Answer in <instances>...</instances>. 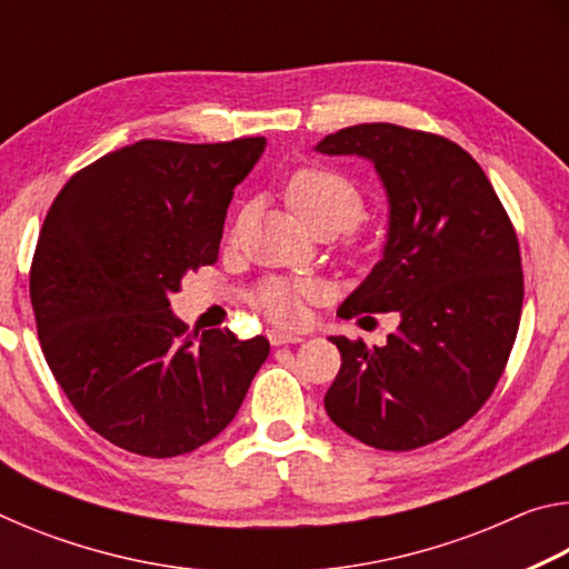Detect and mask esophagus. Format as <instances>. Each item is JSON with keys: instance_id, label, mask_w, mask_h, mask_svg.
I'll return each mask as SVG.
<instances>
[{"instance_id": "obj_1", "label": "esophagus", "mask_w": 569, "mask_h": 569, "mask_svg": "<svg viewBox=\"0 0 569 569\" xmlns=\"http://www.w3.org/2000/svg\"><path fill=\"white\" fill-rule=\"evenodd\" d=\"M303 336L301 333H283V331H273L271 333V343L273 346H288V343H301Z\"/></svg>"}]
</instances>
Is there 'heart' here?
<instances>
[{
	"label": "heart",
	"mask_w": 569,
	"mask_h": 569,
	"mask_svg": "<svg viewBox=\"0 0 569 569\" xmlns=\"http://www.w3.org/2000/svg\"><path fill=\"white\" fill-rule=\"evenodd\" d=\"M286 203L311 233H343L363 216V192L339 170L301 168L286 182ZM313 296V283L266 281L256 288L253 301L276 323H296L301 301Z\"/></svg>",
	"instance_id": "heart-1"
}]
</instances>
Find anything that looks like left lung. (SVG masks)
<instances>
[{"instance_id": "8db88e82", "label": "left lung", "mask_w": 569, "mask_h": 569, "mask_svg": "<svg viewBox=\"0 0 569 569\" xmlns=\"http://www.w3.org/2000/svg\"><path fill=\"white\" fill-rule=\"evenodd\" d=\"M373 162L389 200L381 261L339 313H399L383 346L331 336L341 369L323 407L363 445L409 451L451 435L502 377L522 316V258L477 160L439 134L366 122L316 146Z\"/></svg>"}]
</instances>
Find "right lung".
I'll return each mask as SVG.
<instances>
[{
	"label": "right lung",
	"mask_w": 569,
	"mask_h": 569,
	"mask_svg": "<svg viewBox=\"0 0 569 569\" xmlns=\"http://www.w3.org/2000/svg\"><path fill=\"white\" fill-rule=\"evenodd\" d=\"M266 138L140 140L67 180L37 240L42 353L74 411L114 447L178 457L223 431L268 359L263 336L188 333L182 276L218 261L233 190Z\"/></svg>",
	"instance_id": "add662e5"
}]
</instances>
